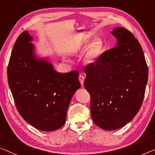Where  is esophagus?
Returning <instances> with one entry per match:
<instances>
[{
	"mask_svg": "<svg viewBox=\"0 0 155 155\" xmlns=\"http://www.w3.org/2000/svg\"><path fill=\"white\" fill-rule=\"evenodd\" d=\"M79 80H80V84H81V85L82 86H83V84H84V77L83 75H79Z\"/></svg>",
	"mask_w": 155,
	"mask_h": 155,
	"instance_id": "obj_1",
	"label": "esophagus"
}]
</instances>
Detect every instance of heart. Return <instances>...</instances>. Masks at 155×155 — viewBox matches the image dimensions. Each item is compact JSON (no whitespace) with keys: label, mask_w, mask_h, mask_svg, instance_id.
Returning a JSON list of instances; mask_svg holds the SVG:
<instances>
[{"label":"heart","mask_w":155,"mask_h":155,"mask_svg":"<svg viewBox=\"0 0 155 155\" xmlns=\"http://www.w3.org/2000/svg\"><path fill=\"white\" fill-rule=\"evenodd\" d=\"M103 50V44L101 39H96L88 47L86 58L89 61H94L101 55Z\"/></svg>","instance_id":"1"}]
</instances>
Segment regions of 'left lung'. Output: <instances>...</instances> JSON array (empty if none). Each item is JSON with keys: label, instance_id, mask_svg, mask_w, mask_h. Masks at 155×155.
<instances>
[{"label": "left lung", "instance_id": "1", "mask_svg": "<svg viewBox=\"0 0 155 155\" xmlns=\"http://www.w3.org/2000/svg\"><path fill=\"white\" fill-rule=\"evenodd\" d=\"M111 34L117 39L116 46L84 68L93 121L105 130L122 127L137 115L148 78L143 52L134 35L120 27Z\"/></svg>", "mask_w": 155, "mask_h": 155}]
</instances>
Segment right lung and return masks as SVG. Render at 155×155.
<instances>
[{"instance_id": "add662e5", "label": "right lung", "mask_w": 155, "mask_h": 155, "mask_svg": "<svg viewBox=\"0 0 155 155\" xmlns=\"http://www.w3.org/2000/svg\"><path fill=\"white\" fill-rule=\"evenodd\" d=\"M28 31L14 45L8 80L16 109L37 129L51 132L62 127L71 97L80 87L79 73H59L45 59H37Z\"/></svg>"}]
</instances>
